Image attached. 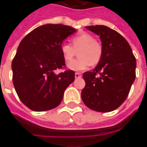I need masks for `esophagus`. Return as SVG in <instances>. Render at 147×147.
Instances as JSON below:
<instances>
[{
  "label": "esophagus",
  "mask_w": 147,
  "mask_h": 147,
  "mask_svg": "<svg viewBox=\"0 0 147 147\" xmlns=\"http://www.w3.org/2000/svg\"><path fill=\"white\" fill-rule=\"evenodd\" d=\"M75 77H76V79H79V78H81L82 77V75L79 72H76L75 73Z\"/></svg>",
  "instance_id": "34e87169"
}]
</instances>
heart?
<instances>
[{"label":"heart","mask_w":147,"mask_h":147,"mask_svg":"<svg viewBox=\"0 0 147 147\" xmlns=\"http://www.w3.org/2000/svg\"><path fill=\"white\" fill-rule=\"evenodd\" d=\"M61 54L66 62H69L79 53V58L68 64V68L75 71L87 69L90 65H96L100 61L103 47L90 33L83 32L71 39V45L63 43L60 47Z\"/></svg>","instance_id":"1"}]
</instances>
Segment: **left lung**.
Wrapping results in <instances>:
<instances>
[{
    "label": "left lung",
    "instance_id": "obj_1",
    "mask_svg": "<svg viewBox=\"0 0 147 147\" xmlns=\"http://www.w3.org/2000/svg\"><path fill=\"white\" fill-rule=\"evenodd\" d=\"M86 28L100 36L103 54L93 71L83 74L81 96L85 105L98 112L117 109L125 100L136 79V61L127 40L105 26ZM97 73L99 77H96Z\"/></svg>",
    "mask_w": 147,
    "mask_h": 147
}]
</instances>
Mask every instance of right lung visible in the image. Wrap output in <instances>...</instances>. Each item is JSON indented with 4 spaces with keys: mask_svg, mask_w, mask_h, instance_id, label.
I'll list each match as a JSON object with an SVG mask.
<instances>
[{
    "mask_svg": "<svg viewBox=\"0 0 147 147\" xmlns=\"http://www.w3.org/2000/svg\"><path fill=\"white\" fill-rule=\"evenodd\" d=\"M76 32L61 24H46L22 39L11 64L13 84L18 97L34 111L57 107L66 88L75 80L74 71L59 74L54 71L65 65L60 47Z\"/></svg>",
    "mask_w": 147,
    "mask_h": 147,
    "instance_id": "obj_1",
    "label": "right lung"
}]
</instances>
